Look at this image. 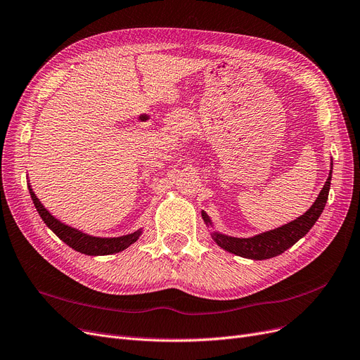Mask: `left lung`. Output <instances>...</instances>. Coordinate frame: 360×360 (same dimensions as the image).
Listing matches in <instances>:
<instances>
[{
    "instance_id": "left-lung-1",
    "label": "left lung",
    "mask_w": 360,
    "mask_h": 360,
    "mask_svg": "<svg viewBox=\"0 0 360 360\" xmlns=\"http://www.w3.org/2000/svg\"><path fill=\"white\" fill-rule=\"evenodd\" d=\"M330 177H333V162H330L329 176L313 205L303 215H300L298 219L290 221L288 224H283L282 227L269 230V232L255 235L252 238H233L214 232L212 239L223 250L243 258H251V260H266V258L282 254L291 248L298 239L303 238L321 217L328 200ZM202 219L207 224H212L207 212H202Z\"/></svg>"
}]
</instances>
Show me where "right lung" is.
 Segmentation results:
<instances>
[{
    "label": "right lung",
    "instance_id": "add662e5",
    "mask_svg": "<svg viewBox=\"0 0 360 360\" xmlns=\"http://www.w3.org/2000/svg\"><path fill=\"white\" fill-rule=\"evenodd\" d=\"M27 188H30V193L34 200V205H35L38 214L41 215L42 221H44L47 224V227H50L53 232L66 243V245L74 248L78 252H82L85 255L115 254V252L127 250L141 235V229L136 230L134 233L118 236V238H98V236H91V235L84 233V232H81V230L70 227V226L62 223L60 220H57L56 217H53V215L44 208V205L39 202V199L35 196L31 186H27Z\"/></svg>",
    "mask_w": 360,
    "mask_h": 360
}]
</instances>
